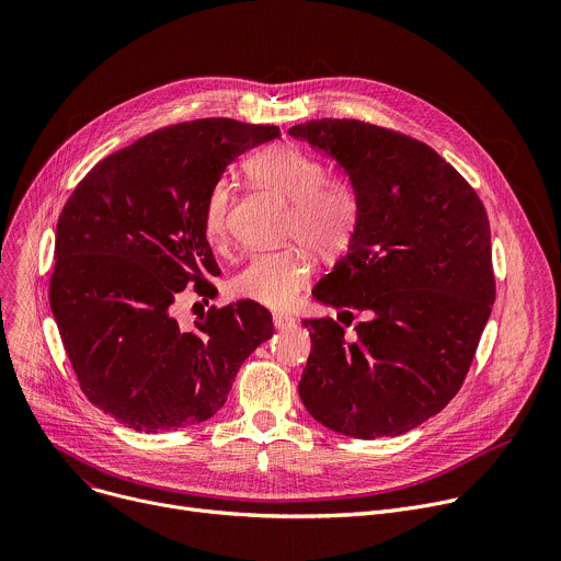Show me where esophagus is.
<instances>
[{
    "instance_id": "34e87169",
    "label": "esophagus",
    "mask_w": 561,
    "mask_h": 561,
    "mask_svg": "<svg viewBox=\"0 0 561 561\" xmlns=\"http://www.w3.org/2000/svg\"><path fill=\"white\" fill-rule=\"evenodd\" d=\"M294 323H296V319H294V317H289V314H280V312H276V314H274V328H276V330L291 328Z\"/></svg>"
}]
</instances>
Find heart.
Returning <instances> with one entry per match:
<instances>
[{
  "mask_svg": "<svg viewBox=\"0 0 561 561\" xmlns=\"http://www.w3.org/2000/svg\"><path fill=\"white\" fill-rule=\"evenodd\" d=\"M244 173L256 186L289 201L285 236L305 242L321 256H334L352 240L360 201L347 178L328 175L325 162L296 145H272L244 162ZM231 186L218 180L205 201L203 227L211 247L220 249L229 238ZM312 272V261L300 244L259 252L233 276L231 291L272 309H285Z\"/></svg>",
  "mask_w": 561,
  "mask_h": 561,
  "instance_id": "heart-1",
  "label": "heart"
}]
</instances>
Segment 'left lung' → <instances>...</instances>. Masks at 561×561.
<instances>
[{
    "mask_svg": "<svg viewBox=\"0 0 561 561\" xmlns=\"http://www.w3.org/2000/svg\"><path fill=\"white\" fill-rule=\"evenodd\" d=\"M289 136L336 160L360 201L347 254L312 296L369 314L352 339L332 319L302 321V405L347 437H397L442 412L470 369L494 302L485 209L437 151L377 124L323 117Z\"/></svg>",
    "mask_w": 561,
    "mask_h": 561,
    "instance_id": "obj_1",
    "label": "left lung"
}]
</instances>
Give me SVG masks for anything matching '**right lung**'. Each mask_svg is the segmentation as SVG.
I'll return each instance as SVG.
<instances>
[{"label":"right lung","mask_w":561,"mask_h":561,"mask_svg":"<svg viewBox=\"0 0 561 561\" xmlns=\"http://www.w3.org/2000/svg\"><path fill=\"white\" fill-rule=\"evenodd\" d=\"M278 127L180 122L100 160L57 220L50 309L87 399L138 432L214 416L242 360L274 334L254 300L211 307L182 330L173 302L218 276L203 227L211 186Z\"/></svg>","instance_id":"1"}]
</instances>
